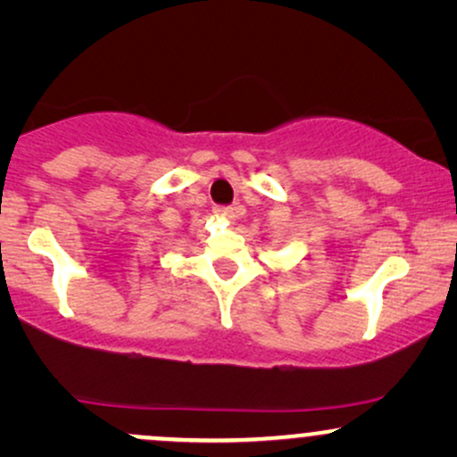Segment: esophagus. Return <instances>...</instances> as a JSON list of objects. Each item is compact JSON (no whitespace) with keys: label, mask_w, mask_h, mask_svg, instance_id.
<instances>
[{"label":"esophagus","mask_w":457,"mask_h":457,"mask_svg":"<svg viewBox=\"0 0 457 457\" xmlns=\"http://www.w3.org/2000/svg\"><path fill=\"white\" fill-rule=\"evenodd\" d=\"M214 214H217L219 219H225V221H234V219H236V208L217 206V208H214Z\"/></svg>","instance_id":"34e87169"}]
</instances>
